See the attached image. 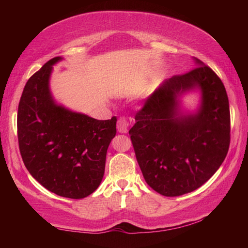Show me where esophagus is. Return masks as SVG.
Here are the masks:
<instances>
[{
  "label": "esophagus",
  "mask_w": 248,
  "mask_h": 248,
  "mask_svg": "<svg viewBox=\"0 0 248 248\" xmlns=\"http://www.w3.org/2000/svg\"><path fill=\"white\" fill-rule=\"evenodd\" d=\"M117 130L119 133H127L129 130V123L124 117H120L117 121Z\"/></svg>",
  "instance_id": "1"
}]
</instances>
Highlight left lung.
<instances>
[{
	"instance_id": "obj_1",
	"label": "left lung",
	"mask_w": 248,
	"mask_h": 248,
	"mask_svg": "<svg viewBox=\"0 0 248 248\" xmlns=\"http://www.w3.org/2000/svg\"><path fill=\"white\" fill-rule=\"evenodd\" d=\"M193 70L168 78L147 99L130 129L147 184L167 197L193 192L222 165L230 144V110L223 82L195 59ZM199 90L196 111L184 113L180 98Z\"/></svg>"
}]
</instances>
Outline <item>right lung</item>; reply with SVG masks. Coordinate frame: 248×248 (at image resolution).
Listing matches in <instances>:
<instances>
[{"mask_svg": "<svg viewBox=\"0 0 248 248\" xmlns=\"http://www.w3.org/2000/svg\"><path fill=\"white\" fill-rule=\"evenodd\" d=\"M46 62L25 84L18 108V140L25 167L59 196L81 199L102 181L116 121L97 120L57 104L50 91L53 66Z\"/></svg>", "mask_w": 248, "mask_h": 248, "instance_id": "right-lung-1", "label": "right lung"}]
</instances>
